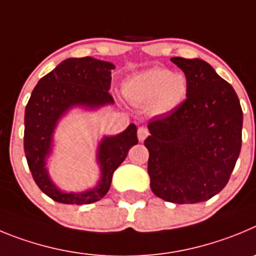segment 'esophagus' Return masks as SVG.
Wrapping results in <instances>:
<instances>
[{
    "instance_id": "34e87169",
    "label": "esophagus",
    "mask_w": 256,
    "mask_h": 256,
    "mask_svg": "<svg viewBox=\"0 0 256 256\" xmlns=\"http://www.w3.org/2000/svg\"><path fill=\"white\" fill-rule=\"evenodd\" d=\"M149 135V130L146 128H144V126H142V128H138V138H139L140 142H142V140L146 139V136Z\"/></svg>"
}]
</instances>
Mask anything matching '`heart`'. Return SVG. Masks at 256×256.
<instances>
[{"mask_svg":"<svg viewBox=\"0 0 256 256\" xmlns=\"http://www.w3.org/2000/svg\"><path fill=\"white\" fill-rule=\"evenodd\" d=\"M188 82L182 72L152 68L134 74L124 82L122 94L132 104L148 106L153 114L174 111L185 100Z\"/></svg>","mask_w":256,"mask_h":256,"instance_id":"b5f03b06","label":"heart"}]
</instances>
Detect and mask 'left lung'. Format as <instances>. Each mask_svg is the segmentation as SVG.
<instances>
[{
    "label": "left lung",
    "instance_id": "left-lung-1",
    "mask_svg": "<svg viewBox=\"0 0 256 256\" xmlns=\"http://www.w3.org/2000/svg\"><path fill=\"white\" fill-rule=\"evenodd\" d=\"M188 82L174 111L149 121L150 188L176 204L206 202L228 182L241 150L242 110L236 92L208 62L172 57Z\"/></svg>",
    "mask_w": 256,
    "mask_h": 256
}]
</instances>
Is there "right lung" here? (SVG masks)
<instances>
[{
  "instance_id": "right-lung-1",
  "label": "right lung",
  "mask_w": 256,
  "mask_h": 256,
  "mask_svg": "<svg viewBox=\"0 0 256 256\" xmlns=\"http://www.w3.org/2000/svg\"><path fill=\"white\" fill-rule=\"evenodd\" d=\"M114 64L82 57L68 58L39 80L25 108L24 150L28 166L38 188L54 202L64 204H90L102 199L111 188L116 168L125 160L132 145L138 144L136 126L100 139L96 163L100 177L96 186L80 192L65 191L52 181L47 160L54 150L57 125L72 108L96 111L114 104L110 94Z\"/></svg>"
}]
</instances>
